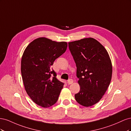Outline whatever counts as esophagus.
I'll use <instances>...</instances> for the list:
<instances>
[{"label":"esophagus","instance_id":"esophagus-1","mask_svg":"<svg viewBox=\"0 0 131 131\" xmlns=\"http://www.w3.org/2000/svg\"><path fill=\"white\" fill-rule=\"evenodd\" d=\"M73 79H69V80H68V81H67V82H68V84H69V85H70V84H73Z\"/></svg>","mask_w":131,"mask_h":131}]
</instances>
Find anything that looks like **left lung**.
Returning a JSON list of instances; mask_svg holds the SVG:
<instances>
[{"label":"left lung","mask_w":131,"mask_h":131,"mask_svg":"<svg viewBox=\"0 0 131 131\" xmlns=\"http://www.w3.org/2000/svg\"><path fill=\"white\" fill-rule=\"evenodd\" d=\"M68 45L76 63L80 87L75 98L82 106H92L101 100L112 79L109 55L104 47L92 38L69 42Z\"/></svg>","instance_id":"8db88e82"}]
</instances>
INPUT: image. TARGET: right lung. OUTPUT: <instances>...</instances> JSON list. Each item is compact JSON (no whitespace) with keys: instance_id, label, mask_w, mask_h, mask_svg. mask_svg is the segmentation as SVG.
<instances>
[{"instance_id":"1","label":"right lung","mask_w":131,"mask_h":131,"mask_svg":"<svg viewBox=\"0 0 131 131\" xmlns=\"http://www.w3.org/2000/svg\"><path fill=\"white\" fill-rule=\"evenodd\" d=\"M67 46V42L41 37L31 41L23 53L21 70L25 89L31 100L43 108L56 103L64 85L51 66Z\"/></svg>"}]
</instances>
